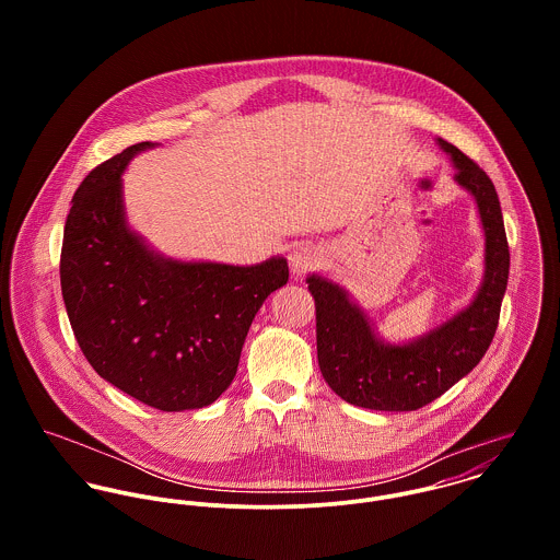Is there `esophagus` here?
Instances as JSON below:
<instances>
[{
	"instance_id": "obj_1",
	"label": "esophagus",
	"mask_w": 560,
	"mask_h": 560,
	"mask_svg": "<svg viewBox=\"0 0 560 560\" xmlns=\"http://www.w3.org/2000/svg\"><path fill=\"white\" fill-rule=\"evenodd\" d=\"M320 262H323V249L317 247V245H313V243H302V245H298V247L291 252V256H289L291 271H293V276H298V278H302V276H306L308 271L317 269Z\"/></svg>"
}]
</instances>
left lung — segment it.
<instances>
[{
	"label": "left lung",
	"mask_w": 560,
	"mask_h": 560,
	"mask_svg": "<svg viewBox=\"0 0 560 560\" xmlns=\"http://www.w3.org/2000/svg\"><path fill=\"white\" fill-rule=\"evenodd\" d=\"M457 167L455 180L479 207L485 231V278L468 308L429 334L388 345L334 282L311 276L317 308V358L327 386L340 399L380 411H411L442 397L489 349L509 280V243L491 178L457 147L438 138Z\"/></svg>",
	"instance_id": "1"
}]
</instances>
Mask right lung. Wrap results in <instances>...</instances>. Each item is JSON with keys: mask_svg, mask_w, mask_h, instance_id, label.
<instances>
[{"mask_svg": "<svg viewBox=\"0 0 560 560\" xmlns=\"http://www.w3.org/2000/svg\"><path fill=\"white\" fill-rule=\"evenodd\" d=\"M81 180L60 254L62 298L85 360L112 386L161 411L200 409L235 380L254 315L289 282L287 258L235 267L163 258L125 220L127 163Z\"/></svg>", "mask_w": 560, "mask_h": 560, "instance_id": "obj_1", "label": "right lung"}]
</instances>
